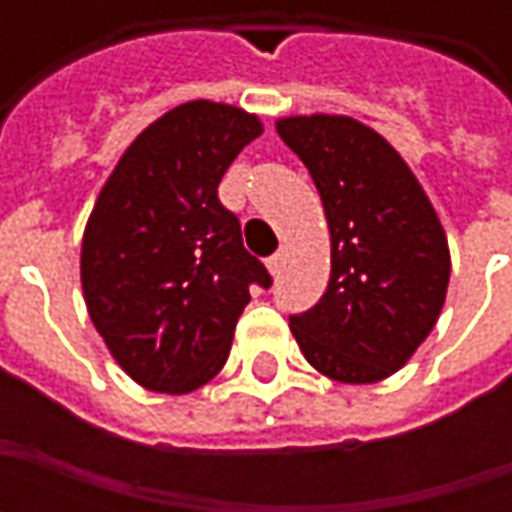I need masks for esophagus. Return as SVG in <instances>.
I'll list each match as a JSON object with an SVG mask.
<instances>
[{
	"label": "esophagus",
	"instance_id": "obj_1",
	"mask_svg": "<svg viewBox=\"0 0 512 512\" xmlns=\"http://www.w3.org/2000/svg\"><path fill=\"white\" fill-rule=\"evenodd\" d=\"M282 263H285V249H279V252H274V255L268 257V271L277 277L279 271H282Z\"/></svg>",
	"mask_w": 512,
	"mask_h": 512
}]
</instances>
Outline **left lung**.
<instances>
[{
	"instance_id": "1",
	"label": "left lung",
	"mask_w": 512,
	"mask_h": 512,
	"mask_svg": "<svg viewBox=\"0 0 512 512\" xmlns=\"http://www.w3.org/2000/svg\"><path fill=\"white\" fill-rule=\"evenodd\" d=\"M282 142L310 169L332 233L321 301L290 315L318 373L373 384L406 365L436 326L447 282V235L395 147L351 117H285Z\"/></svg>"
}]
</instances>
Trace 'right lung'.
<instances>
[{"label":"right lung","instance_id":"obj_1","mask_svg":"<svg viewBox=\"0 0 512 512\" xmlns=\"http://www.w3.org/2000/svg\"><path fill=\"white\" fill-rule=\"evenodd\" d=\"M260 134L244 109L180 104L136 136L98 194L82 241L84 301L117 365L145 389L186 395L208 384L249 288H271L216 191Z\"/></svg>","mask_w":512,"mask_h":512}]
</instances>
